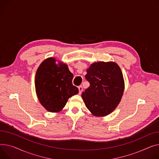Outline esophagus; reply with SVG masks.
I'll use <instances>...</instances> for the list:
<instances>
[{"instance_id": "34e87169", "label": "esophagus", "mask_w": 159, "mask_h": 159, "mask_svg": "<svg viewBox=\"0 0 159 159\" xmlns=\"http://www.w3.org/2000/svg\"><path fill=\"white\" fill-rule=\"evenodd\" d=\"M78 90H79V94H81L83 92V87L81 86L78 87Z\"/></svg>"}]
</instances>
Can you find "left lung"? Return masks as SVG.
Returning a JSON list of instances; mask_svg holds the SVG:
<instances>
[{"mask_svg":"<svg viewBox=\"0 0 159 159\" xmlns=\"http://www.w3.org/2000/svg\"><path fill=\"white\" fill-rule=\"evenodd\" d=\"M90 86L81 94L88 110L96 117L109 115L123 97L125 81L122 71L114 61H98L87 70Z\"/></svg>","mask_w":159,"mask_h":159,"instance_id":"left-lung-1","label":"left lung"}]
</instances>
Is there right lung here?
Here are the masks:
<instances>
[{"label":"right lung","instance_id":"right-lung-1","mask_svg":"<svg viewBox=\"0 0 159 159\" xmlns=\"http://www.w3.org/2000/svg\"><path fill=\"white\" fill-rule=\"evenodd\" d=\"M72 78L66 63L53 57L41 63L36 72L34 84L37 98L46 110L59 112L69 98L78 94V89L72 85Z\"/></svg>","mask_w":159,"mask_h":159}]
</instances>
